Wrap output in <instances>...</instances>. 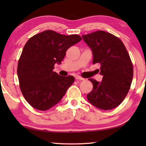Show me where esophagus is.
Returning a JSON list of instances; mask_svg holds the SVG:
<instances>
[{"instance_id": "obj_1", "label": "esophagus", "mask_w": 146, "mask_h": 146, "mask_svg": "<svg viewBox=\"0 0 146 146\" xmlns=\"http://www.w3.org/2000/svg\"><path fill=\"white\" fill-rule=\"evenodd\" d=\"M75 78L76 80H84V78L82 77H81L80 76H76L75 77Z\"/></svg>"}]
</instances>
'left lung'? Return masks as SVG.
Segmentation results:
<instances>
[{
  "mask_svg": "<svg viewBox=\"0 0 146 146\" xmlns=\"http://www.w3.org/2000/svg\"><path fill=\"white\" fill-rule=\"evenodd\" d=\"M83 40L92 51L93 64L100 66L103 76L99 82L93 78V89L87 98L98 108L108 110L122 102L130 88L133 79V65L122 41L103 31L82 35Z\"/></svg>",
  "mask_w": 146,
  "mask_h": 146,
  "instance_id": "left-lung-1",
  "label": "left lung"
}]
</instances>
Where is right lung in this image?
<instances>
[{"instance_id":"add662e5","label":"right lung","mask_w":146,"mask_h":146,"mask_svg":"<svg viewBox=\"0 0 146 146\" xmlns=\"http://www.w3.org/2000/svg\"><path fill=\"white\" fill-rule=\"evenodd\" d=\"M82 40L78 35H63L46 31L29 38L19 60L17 74L21 90L31 106L41 111L57 104L74 82L72 76L53 71L70 47Z\"/></svg>"}]
</instances>
